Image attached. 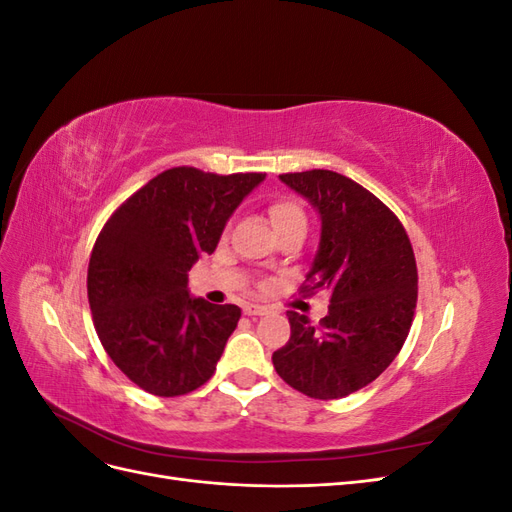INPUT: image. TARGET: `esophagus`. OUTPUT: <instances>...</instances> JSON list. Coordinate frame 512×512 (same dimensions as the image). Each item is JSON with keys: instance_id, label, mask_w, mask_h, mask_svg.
<instances>
[{"instance_id": "obj_1", "label": "esophagus", "mask_w": 512, "mask_h": 512, "mask_svg": "<svg viewBox=\"0 0 512 512\" xmlns=\"http://www.w3.org/2000/svg\"><path fill=\"white\" fill-rule=\"evenodd\" d=\"M243 314L245 316H265V314H269V309L265 305H258V303H245Z\"/></svg>"}]
</instances>
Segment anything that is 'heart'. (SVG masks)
I'll use <instances>...</instances> for the list:
<instances>
[{
  "instance_id": "heart-1",
  "label": "heart",
  "mask_w": 512,
  "mask_h": 512,
  "mask_svg": "<svg viewBox=\"0 0 512 512\" xmlns=\"http://www.w3.org/2000/svg\"><path fill=\"white\" fill-rule=\"evenodd\" d=\"M269 218H271L273 228L277 230V235H280V232H284V230H288V228H292V226L305 224V213H303L301 205L297 203V200L284 198V196L271 200Z\"/></svg>"
}]
</instances>
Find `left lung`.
<instances>
[{"instance_id":"obj_1","label":"left lung","mask_w":512,"mask_h":512,"mask_svg":"<svg viewBox=\"0 0 512 512\" xmlns=\"http://www.w3.org/2000/svg\"><path fill=\"white\" fill-rule=\"evenodd\" d=\"M280 179L316 207L320 245L301 294L331 292L318 324L288 312L290 339L273 367L299 393L339 399L374 382L412 327L418 273L406 228L380 198L333 170Z\"/></svg>"}]
</instances>
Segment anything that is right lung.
<instances>
[{
  "label": "right lung",
  "instance_id": "right-lung-1",
  "mask_svg": "<svg viewBox=\"0 0 512 512\" xmlns=\"http://www.w3.org/2000/svg\"><path fill=\"white\" fill-rule=\"evenodd\" d=\"M262 179L168 168L100 230L87 269L91 316L106 354L143 391L177 397L213 376L241 309L192 299L188 271L213 254L232 211Z\"/></svg>",
  "mask_w": 512,
  "mask_h": 512
}]
</instances>
